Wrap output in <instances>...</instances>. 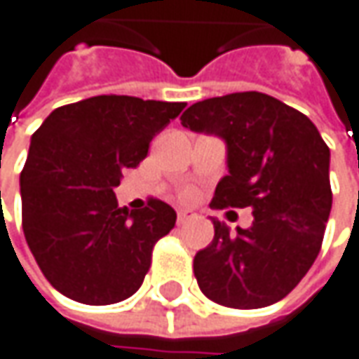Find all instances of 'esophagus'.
Instances as JSON below:
<instances>
[{
    "mask_svg": "<svg viewBox=\"0 0 359 359\" xmlns=\"http://www.w3.org/2000/svg\"><path fill=\"white\" fill-rule=\"evenodd\" d=\"M196 212L193 209H179V212H177V221H179L180 225L182 223H187V221H191V219H195Z\"/></svg>",
    "mask_w": 359,
    "mask_h": 359,
    "instance_id": "esophagus-1",
    "label": "esophagus"
}]
</instances>
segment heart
Listing matches in <instances>:
<instances>
[{
    "mask_svg": "<svg viewBox=\"0 0 359 359\" xmlns=\"http://www.w3.org/2000/svg\"><path fill=\"white\" fill-rule=\"evenodd\" d=\"M191 195H193V193H191V191H189V193H187V196H191Z\"/></svg>",
    "mask_w": 359,
    "mask_h": 359,
    "instance_id": "heart-1",
    "label": "heart"
}]
</instances>
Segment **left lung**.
<instances>
[{"instance_id": "left-lung-1", "label": "left lung", "mask_w": 359, "mask_h": 359, "mask_svg": "<svg viewBox=\"0 0 359 359\" xmlns=\"http://www.w3.org/2000/svg\"><path fill=\"white\" fill-rule=\"evenodd\" d=\"M180 124L226 147V172L212 209H253V225L215 237L195 255L196 283L215 304L257 309L277 304L309 271L332 210L330 149L299 110L261 92L196 102Z\"/></svg>"}]
</instances>
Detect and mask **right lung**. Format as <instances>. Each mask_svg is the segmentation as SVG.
<instances>
[{
	"label": "right lung",
	"mask_w": 359,
	"mask_h": 359,
	"mask_svg": "<svg viewBox=\"0 0 359 359\" xmlns=\"http://www.w3.org/2000/svg\"><path fill=\"white\" fill-rule=\"evenodd\" d=\"M184 106L94 96L55 108L34 133L20 177L22 223L39 269L62 295L110 305L142 285L152 247L177 212L156 198L120 209L114 189Z\"/></svg>",
	"instance_id": "obj_1"
}]
</instances>
